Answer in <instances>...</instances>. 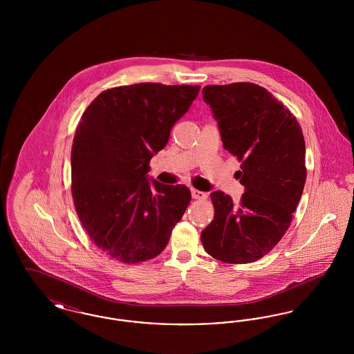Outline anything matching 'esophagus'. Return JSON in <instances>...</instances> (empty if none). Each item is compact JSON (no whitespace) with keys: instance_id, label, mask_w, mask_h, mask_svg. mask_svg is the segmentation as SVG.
Here are the masks:
<instances>
[{"instance_id":"esophagus-1","label":"esophagus","mask_w":354,"mask_h":354,"mask_svg":"<svg viewBox=\"0 0 354 354\" xmlns=\"http://www.w3.org/2000/svg\"><path fill=\"white\" fill-rule=\"evenodd\" d=\"M191 195H192V198L194 199H199V201H204V199H207V194L205 192H203V191H198V189H191Z\"/></svg>"}]
</instances>
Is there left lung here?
<instances>
[{
	"instance_id": "obj_1",
	"label": "left lung",
	"mask_w": 354,
	"mask_h": 354,
	"mask_svg": "<svg viewBox=\"0 0 354 354\" xmlns=\"http://www.w3.org/2000/svg\"><path fill=\"white\" fill-rule=\"evenodd\" d=\"M203 100L218 120L223 147L241 162L240 203L214 191L215 216L202 231L208 254L223 263L261 259L281 240L303 195L305 142L295 115L251 82L208 84Z\"/></svg>"
}]
</instances>
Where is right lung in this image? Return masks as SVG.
<instances>
[{
    "label": "right lung",
    "instance_id": "add662e5",
    "mask_svg": "<svg viewBox=\"0 0 354 354\" xmlns=\"http://www.w3.org/2000/svg\"><path fill=\"white\" fill-rule=\"evenodd\" d=\"M201 86L135 84L102 91L80 120L71 147V194L91 241L120 263L162 252L191 191L149 179L176 120Z\"/></svg>",
    "mask_w": 354,
    "mask_h": 354
}]
</instances>
